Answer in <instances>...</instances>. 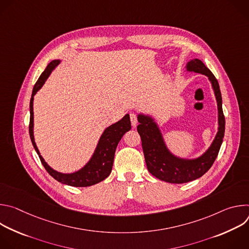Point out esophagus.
Masks as SVG:
<instances>
[{
  "instance_id": "1",
  "label": "esophagus",
  "mask_w": 249,
  "mask_h": 249,
  "mask_svg": "<svg viewBox=\"0 0 249 249\" xmlns=\"http://www.w3.org/2000/svg\"><path fill=\"white\" fill-rule=\"evenodd\" d=\"M130 120H131V124L133 127H136L138 124V116L135 113H131L130 114Z\"/></svg>"
}]
</instances>
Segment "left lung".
Returning <instances> with one entry per match:
<instances>
[{"label": "left lung", "mask_w": 249, "mask_h": 249, "mask_svg": "<svg viewBox=\"0 0 249 249\" xmlns=\"http://www.w3.org/2000/svg\"><path fill=\"white\" fill-rule=\"evenodd\" d=\"M187 70L209 77L218 102L219 132L210 149L202 157L193 160L175 158L167 151L160 130L153 119L143 115L138 116L140 124L137 126V131L141 136L148 170L157 178L175 184L195 180L205 174L217 159L225 136L226 120L222 107L220 86L216 77L199 59L191 60L187 65Z\"/></svg>", "instance_id": "1"}]
</instances>
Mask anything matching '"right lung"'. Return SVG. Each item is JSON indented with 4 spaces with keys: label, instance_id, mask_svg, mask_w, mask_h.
<instances>
[{
    "label": "right lung",
    "instance_id": "1",
    "mask_svg": "<svg viewBox=\"0 0 249 249\" xmlns=\"http://www.w3.org/2000/svg\"><path fill=\"white\" fill-rule=\"evenodd\" d=\"M60 63L59 60H54L49 63V65L46 67L44 72L40 75L37 82L35 83L33 89H32V95L30 98V119H29V136L30 140L32 142V145L36 151L41 163L45 167L46 171L55 178L57 181L62 182L64 184L75 186V187H88L93 184H96L102 180H104L107 177L112 169L113 160H114V154L117 148V145L119 141L123 137V135L128 132L131 129V122L129 115H125L120 121L117 123L109 126L107 129H105L103 132L99 143L97 145V148L91 158V160L89 161V163L82 168L81 170L71 173V174H64L55 171L52 169L42 159V157L39 154V151L35 145L34 138H33V95L37 92V90L43 86L46 79L51 74L52 70Z\"/></svg>",
    "mask_w": 249,
    "mask_h": 249
}]
</instances>
